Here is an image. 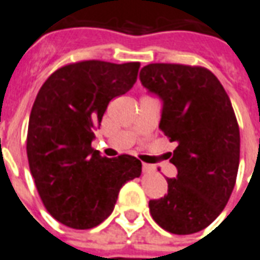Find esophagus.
I'll return each mask as SVG.
<instances>
[{"label": "esophagus", "instance_id": "1", "mask_svg": "<svg viewBox=\"0 0 260 260\" xmlns=\"http://www.w3.org/2000/svg\"><path fill=\"white\" fill-rule=\"evenodd\" d=\"M143 171H144L145 174H151V172H154V171H155V167L148 165V164H143Z\"/></svg>", "mask_w": 260, "mask_h": 260}]
</instances>
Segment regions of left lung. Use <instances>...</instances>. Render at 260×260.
I'll return each mask as SVG.
<instances>
[{
	"mask_svg": "<svg viewBox=\"0 0 260 260\" xmlns=\"http://www.w3.org/2000/svg\"><path fill=\"white\" fill-rule=\"evenodd\" d=\"M140 81L162 101L159 128L176 141L167 179L168 193L150 200L154 221L187 235L218 217L233 193L239 165V127L227 92L210 70L155 62L141 68Z\"/></svg>",
	"mask_w": 260,
	"mask_h": 260,
	"instance_id": "obj_1",
	"label": "left lung"
}]
</instances>
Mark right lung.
I'll list each match as a JSON object with an SVG mask.
<instances>
[{"instance_id":"obj_1","label":"right lung","mask_w":260,"mask_h":260,"mask_svg":"<svg viewBox=\"0 0 260 260\" xmlns=\"http://www.w3.org/2000/svg\"><path fill=\"white\" fill-rule=\"evenodd\" d=\"M139 68L140 62H73L38 92L27 127L29 168L47 211L67 227L99 225L121 186L141 175L136 156L106 158L91 147L109 102L134 85Z\"/></svg>"}]
</instances>
